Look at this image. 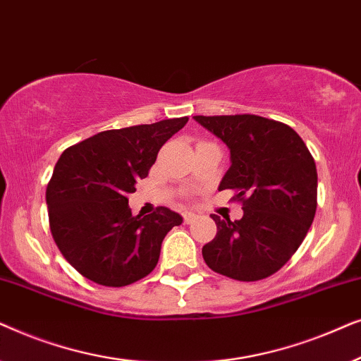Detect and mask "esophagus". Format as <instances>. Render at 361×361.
<instances>
[{
    "mask_svg": "<svg viewBox=\"0 0 361 361\" xmlns=\"http://www.w3.org/2000/svg\"><path fill=\"white\" fill-rule=\"evenodd\" d=\"M195 214H194V212H184V214H182V219H184V224H187V225H189V224H192V221H194L195 220Z\"/></svg>",
    "mask_w": 361,
    "mask_h": 361,
    "instance_id": "obj_1",
    "label": "esophagus"
}]
</instances>
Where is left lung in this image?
<instances>
[{"label": "left lung", "mask_w": 361, "mask_h": 361, "mask_svg": "<svg viewBox=\"0 0 361 361\" xmlns=\"http://www.w3.org/2000/svg\"><path fill=\"white\" fill-rule=\"evenodd\" d=\"M230 147L220 190L235 192L243 216L212 215L215 238L202 248L207 266L236 281H259L288 263L317 210V169L293 128L256 115L194 116Z\"/></svg>", "instance_id": "left-lung-1"}]
</instances>
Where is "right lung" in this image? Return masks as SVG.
I'll use <instances>...</instances> for the list:
<instances>
[{"label": "right lung", "instance_id": "obj_1", "mask_svg": "<svg viewBox=\"0 0 361 361\" xmlns=\"http://www.w3.org/2000/svg\"><path fill=\"white\" fill-rule=\"evenodd\" d=\"M187 121L182 116L102 131L59 157L46 190L49 226L63 258L83 278L123 288L156 268L162 240L182 216L166 207L135 216L128 195Z\"/></svg>", "mask_w": 361, "mask_h": 361}]
</instances>
